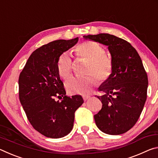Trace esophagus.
<instances>
[{
    "label": "esophagus",
    "instance_id": "obj_1",
    "mask_svg": "<svg viewBox=\"0 0 158 158\" xmlns=\"http://www.w3.org/2000/svg\"><path fill=\"white\" fill-rule=\"evenodd\" d=\"M89 98H90V95H83V99H84V101H86Z\"/></svg>",
    "mask_w": 158,
    "mask_h": 158
}]
</instances>
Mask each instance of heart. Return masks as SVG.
I'll return each mask as SVG.
<instances>
[{"mask_svg": "<svg viewBox=\"0 0 158 158\" xmlns=\"http://www.w3.org/2000/svg\"><path fill=\"white\" fill-rule=\"evenodd\" d=\"M77 56L88 60L86 73L90 75L71 77L65 82V87L70 94H85L89 93L96 85L97 80L105 82L110 78L114 70L111 58L105 54V49L94 41H85L77 45L74 49ZM57 69L59 76L68 79L72 73V60L69 55L63 53L58 58Z\"/></svg>", "mask_w": 158, "mask_h": 158, "instance_id": "obj_1", "label": "heart"}]
</instances>
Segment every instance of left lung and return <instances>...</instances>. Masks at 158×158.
<instances>
[{"instance_id": "1", "label": "left lung", "mask_w": 158, "mask_h": 158, "mask_svg": "<svg viewBox=\"0 0 158 158\" xmlns=\"http://www.w3.org/2000/svg\"><path fill=\"white\" fill-rule=\"evenodd\" d=\"M84 37L108 46L114 63L111 77L98 89L102 107L94 116L96 125L108 135H121L135 125L145 105L148 81L142 61L130 43L113 35Z\"/></svg>"}]
</instances>
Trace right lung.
<instances>
[{
  "label": "right lung",
  "instance_id": "right-lung-1",
  "mask_svg": "<svg viewBox=\"0 0 158 158\" xmlns=\"http://www.w3.org/2000/svg\"><path fill=\"white\" fill-rule=\"evenodd\" d=\"M79 40L78 37L58 40L32 53L19 77V96L29 122L47 137L58 139L73 130L74 113L84 103L81 95L67 97L57 69L63 52ZM56 101V97L62 98Z\"/></svg>",
  "mask_w": 158,
  "mask_h": 158
}]
</instances>
